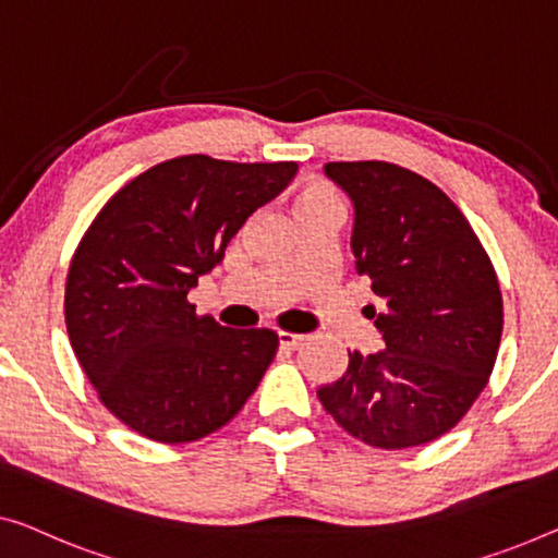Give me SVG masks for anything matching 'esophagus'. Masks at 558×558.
Wrapping results in <instances>:
<instances>
[{
	"instance_id": "esophagus-1",
	"label": "esophagus",
	"mask_w": 558,
	"mask_h": 558,
	"mask_svg": "<svg viewBox=\"0 0 558 558\" xmlns=\"http://www.w3.org/2000/svg\"><path fill=\"white\" fill-rule=\"evenodd\" d=\"M305 340V336H301V332H288V330H280L278 332V343L282 348H298Z\"/></svg>"
}]
</instances>
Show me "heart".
<instances>
[{
	"label": "heart",
	"instance_id": "obj_1",
	"mask_svg": "<svg viewBox=\"0 0 558 558\" xmlns=\"http://www.w3.org/2000/svg\"><path fill=\"white\" fill-rule=\"evenodd\" d=\"M340 207H343V199H340L338 190L330 185L328 180H307L305 185L298 190V195L293 199V213L295 218H301V215L307 213H320V210H332V213H340Z\"/></svg>",
	"mask_w": 558,
	"mask_h": 558
}]
</instances>
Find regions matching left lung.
Here are the masks:
<instances>
[{"instance_id":"8db88e82","label":"left lung","mask_w":558,"mask_h":558,"mask_svg":"<svg viewBox=\"0 0 558 558\" xmlns=\"http://www.w3.org/2000/svg\"><path fill=\"white\" fill-rule=\"evenodd\" d=\"M351 197L355 272L378 305L365 315L384 351H348L343 376L318 388L338 426L363 444L413 448L444 436L492 376L504 330L494 265L444 190L390 162H328Z\"/></svg>"}]
</instances>
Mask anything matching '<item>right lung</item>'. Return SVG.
<instances>
[{"instance_id":"obj_1","label":"right lung","mask_w":558,"mask_h":558,"mask_svg":"<svg viewBox=\"0 0 558 558\" xmlns=\"http://www.w3.org/2000/svg\"><path fill=\"white\" fill-rule=\"evenodd\" d=\"M295 170L174 157L128 182L82 238L66 332L99 401L140 436L190 444L222 428L276 359V332L199 318L187 293Z\"/></svg>"}]
</instances>
